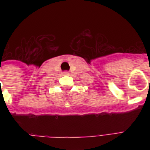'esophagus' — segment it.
<instances>
[{
  "mask_svg": "<svg viewBox=\"0 0 150 150\" xmlns=\"http://www.w3.org/2000/svg\"><path fill=\"white\" fill-rule=\"evenodd\" d=\"M62 75H70V73H69V71H64Z\"/></svg>",
  "mask_w": 150,
  "mask_h": 150,
  "instance_id": "esophagus-1",
  "label": "esophagus"
}]
</instances>
